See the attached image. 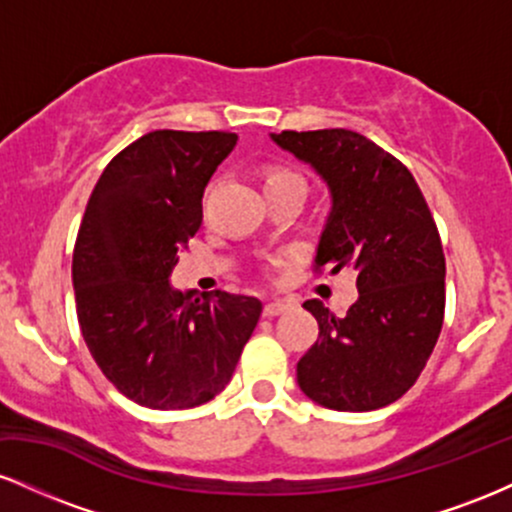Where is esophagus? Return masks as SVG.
Segmentation results:
<instances>
[{
    "label": "esophagus",
    "mask_w": 512,
    "mask_h": 512,
    "mask_svg": "<svg viewBox=\"0 0 512 512\" xmlns=\"http://www.w3.org/2000/svg\"><path fill=\"white\" fill-rule=\"evenodd\" d=\"M289 310V303L281 301V298H274V301H269L267 305H264V317H276L281 313H286Z\"/></svg>",
    "instance_id": "34e87169"
}]
</instances>
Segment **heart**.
Returning <instances> with one entry per match:
<instances>
[{
	"mask_svg": "<svg viewBox=\"0 0 512 512\" xmlns=\"http://www.w3.org/2000/svg\"><path fill=\"white\" fill-rule=\"evenodd\" d=\"M284 182H296V185H303V178L296 173H289V170H274V173L267 175V185H284Z\"/></svg>",
	"mask_w": 512,
	"mask_h": 512,
	"instance_id": "b5f03b06",
	"label": "heart"
}]
</instances>
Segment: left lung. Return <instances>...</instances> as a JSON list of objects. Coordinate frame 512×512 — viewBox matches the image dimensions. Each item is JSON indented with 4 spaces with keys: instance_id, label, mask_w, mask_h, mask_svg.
Listing matches in <instances>:
<instances>
[{
    "instance_id": "obj_1",
    "label": "left lung",
    "mask_w": 512,
    "mask_h": 512,
    "mask_svg": "<svg viewBox=\"0 0 512 512\" xmlns=\"http://www.w3.org/2000/svg\"><path fill=\"white\" fill-rule=\"evenodd\" d=\"M269 137L327 185L315 264L351 269L358 289L344 317L303 303L320 337L298 361V387L334 411L387 407L416 383L443 327L445 257L426 199L407 166L351 129Z\"/></svg>"
}]
</instances>
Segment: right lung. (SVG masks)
Listing matches in <instances>:
<instances>
[{
    "instance_id": "right-lung-1",
    "label": "right lung",
    "mask_w": 512,
    "mask_h": 512,
    "mask_svg": "<svg viewBox=\"0 0 512 512\" xmlns=\"http://www.w3.org/2000/svg\"><path fill=\"white\" fill-rule=\"evenodd\" d=\"M236 144L228 132L156 129L108 163L86 204L72 260L81 334L105 378L142 407L214 399L262 315L252 296L170 284L202 226L204 187Z\"/></svg>"
}]
</instances>
